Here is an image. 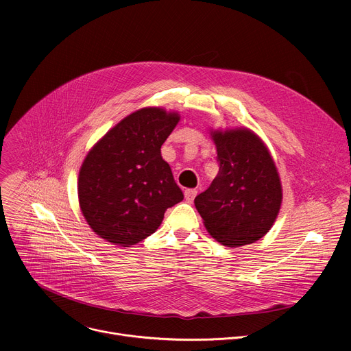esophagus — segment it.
<instances>
[{
  "mask_svg": "<svg viewBox=\"0 0 351 351\" xmlns=\"http://www.w3.org/2000/svg\"><path fill=\"white\" fill-rule=\"evenodd\" d=\"M195 195H197V190L195 189H186L184 190V198H186L187 203H193V199H194Z\"/></svg>",
  "mask_w": 351,
  "mask_h": 351,
  "instance_id": "34e87169",
  "label": "esophagus"
}]
</instances>
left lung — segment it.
Masks as SVG:
<instances>
[{"label": "left lung", "instance_id": "8db88e82", "mask_svg": "<svg viewBox=\"0 0 351 351\" xmlns=\"http://www.w3.org/2000/svg\"><path fill=\"white\" fill-rule=\"evenodd\" d=\"M219 172L194 198L210 234L228 247L261 239L274 225L282 186L265 144L247 129L214 132Z\"/></svg>", "mask_w": 351, "mask_h": 351}]
</instances>
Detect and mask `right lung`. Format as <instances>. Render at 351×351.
<instances>
[{
	"mask_svg": "<svg viewBox=\"0 0 351 351\" xmlns=\"http://www.w3.org/2000/svg\"><path fill=\"white\" fill-rule=\"evenodd\" d=\"M178 114L143 108L122 119L87 154L79 203L90 228L110 243L133 245L153 234L168 208L183 199L161 145Z\"/></svg>",
	"mask_w": 351,
	"mask_h": 351,
	"instance_id": "add662e5",
	"label": "right lung"
}]
</instances>
